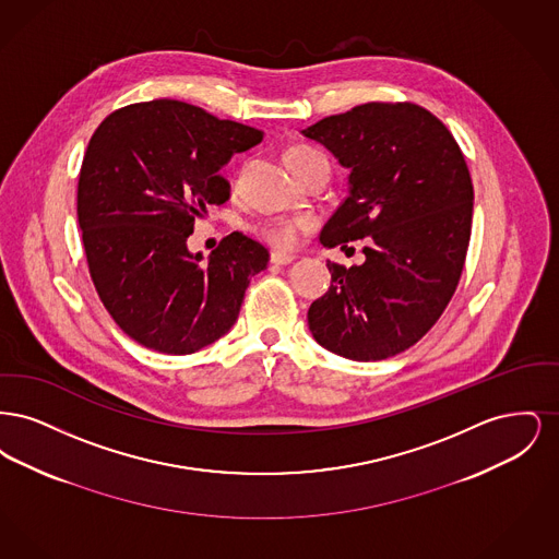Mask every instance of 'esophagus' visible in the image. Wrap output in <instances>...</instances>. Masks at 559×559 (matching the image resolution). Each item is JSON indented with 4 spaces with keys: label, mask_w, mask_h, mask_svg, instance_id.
I'll return each mask as SVG.
<instances>
[{
    "label": "esophagus",
    "mask_w": 559,
    "mask_h": 559,
    "mask_svg": "<svg viewBox=\"0 0 559 559\" xmlns=\"http://www.w3.org/2000/svg\"><path fill=\"white\" fill-rule=\"evenodd\" d=\"M293 260H295V255H293V253H283V251H272V253H270V262H272V264H276V266L292 264Z\"/></svg>",
    "instance_id": "obj_1"
}]
</instances>
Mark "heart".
Returning a JSON list of instances; mask_svg holds the SVG:
<instances>
[{"label": "heart", "mask_w": 559, "mask_h": 559, "mask_svg": "<svg viewBox=\"0 0 559 559\" xmlns=\"http://www.w3.org/2000/svg\"><path fill=\"white\" fill-rule=\"evenodd\" d=\"M324 155L310 148V146H293L287 153H285V160L287 165L292 167L293 174L299 171L304 165L312 163V160L322 159ZM239 182V180H237ZM306 228V222L304 219H285V217H278V219H266L262 224L255 226L258 235L262 239H266L267 242L281 247V249H287L293 247L297 239H299V233Z\"/></svg>", "instance_id": "heart-1"}]
</instances>
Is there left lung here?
<instances>
[{"instance_id": "left-lung-1", "label": "left lung", "mask_w": 559, "mask_h": 559, "mask_svg": "<svg viewBox=\"0 0 559 559\" xmlns=\"http://www.w3.org/2000/svg\"><path fill=\"white\" fill-rule=\"evenodd\" d=\"M349 169L324 247L367 239L360 266L326 262L331 287L308 310L320 346L383 360L415 346L459 285L474 187L447 126L413 103H367L301 130Z\"/></svg>"}]
</instances>
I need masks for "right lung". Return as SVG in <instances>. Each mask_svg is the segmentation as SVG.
Instances as JSON below:
<instances>
[{
  "mask_svg": "<svg viewBox=\"0 0 559 559\" xmlns=\"http://www.w3.org/2000/svg\"><path fill=\"white\" fill-rule=\"evenodd\" d=\"M262 138L167 98L119 108L92 135L78 187L83 249L108 314L140 346L192 354L239 319L266 247L233 233L203 262L187 240L194 219L230 197L219 169Z\"/></svg>",
  "mask_w": 559,
  "mask_h": 559,
  "instance_id": "right-lung-1",
  "label": "right lung"
}]
</instances>
